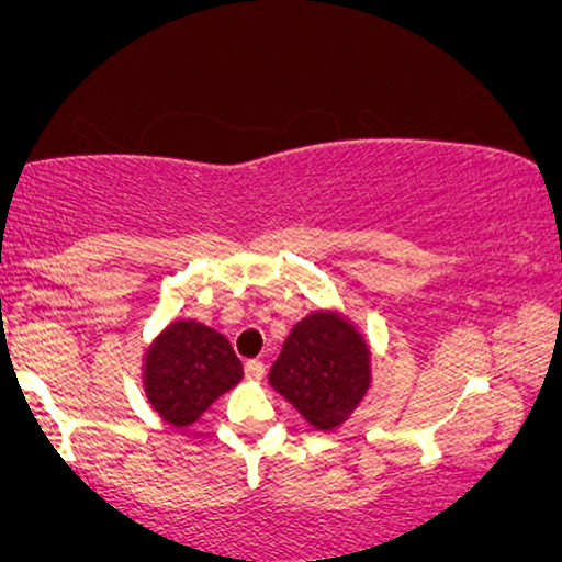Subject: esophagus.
Listing matches in <instances>:
<instances>
[{
    "label": "esophagus",
    "mask_w": 562,
    "mask_h": 562,
    "mask_svg": "<svg viewBox=\"0 0 562 562\" xmlns=\"http://www.w3.org/2000/svg\"><path fill=\"white\" fill-rule=\"evenodd\" d=\"M245 375H248L250 381L263 379V375H266V363H263V360H258V358L248 360V363H245Z\"/></svg>",
    "instance_id": "1"
}]
</instances>
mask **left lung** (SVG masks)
Listing matches in <instances>:
<instances>
[{"label": "left lung", "mask_w": 562, "mask_h": 562, "mask_svg": "<svg viewBox=\"0 0 562 562\" xmlns=\"http://www.w3.org/2000/svg\"><path fill=\"white\" fill-rule=\"evenodd\" d=\"M368 381V348L356 329L329 312L299 322L271 368V386L317 429L345 422L363 398Z\"/></svg>", "instance_id": "left-lung-1"}]
</instances>
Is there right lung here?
Masks as SVG:
<instances>
[{
  "mask_svg": "<svg viewBox=\"0 0 562 562\" xmlns=\"http://www.w3.org/2000/svg\"><path fill=\"white\" fill-rule=\"evenodd\" d=\"M243 379V363L225 335L194 319H179L145 358V391L166 422L187 427L214 398Z\"/></svg>",
  "mask_w": 562,
  "mask_h": 562,
  "instance_id": "add662e5",
  "label": "right lung"
}]
</instances>
